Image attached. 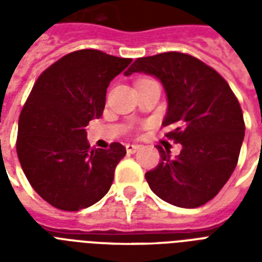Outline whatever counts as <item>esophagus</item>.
I'll use <instances>...</instances> for the list:
<instances>
[{"instance_id":"obj_1","label":"esophagus","mask_w":262,"mask_h":262,"mask_svg":"<svg viewBox=\"0 0 262 262\" xmlns=\"http://www.w3.org/2000/svg\"><path fill=\"white\" fill-rule=\"evenodd\" d=\"M139 149H140V145H137V144H127L126 145L127 154H135V152H137Z\"/></svg>"}]
</instances>
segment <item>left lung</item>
<instances>
[{
	"label": "left lung",
	"mask_w": 262,
	"mask_h": 262,
	"mask_svg": "<svg viewBox=\"0 0 262 262\" xmlns=\"http://www.w3.org/2000/svg\"><path fill=\"white\" fill-rule=\"evenodd\" d=\"M151 75L163 84L167 137L182 145L178 156L158 147L160 163L145 174L158 197L181 208L212 200L235 170L245 137L242 108L228 83L203 61L170 51L137 58L125 76Z\"/></svg>",
	"instance_id": "8db88e82"
}]
</instances>
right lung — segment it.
Instances as JSON below:
<instances>
[{"label":"right lung","instance_id":"obj_1","mask_svg":"<svg viewBox=\"0 0 262 262\" xmlns=\"http://www.w3.org/2000/svg\"><path fill=\"white\" fill-rule=\"evenodd\" d=\"M132 62L99 50L67 54L39 76L18 118L16 149L23 171L45 201L80 211L110 189L122 144L91 148L90 121L100 118L107 87Z\"/></svg>","mask_w":262,"mask_h":262}]
</instances>
